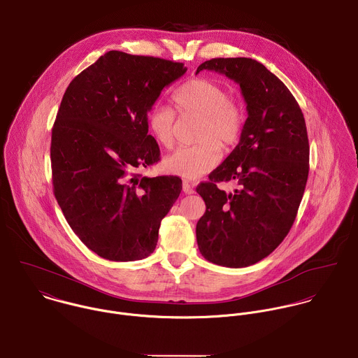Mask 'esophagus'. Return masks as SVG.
<instances>
[{
  "label": "esophagus",
  "instance_id": "1",
  "mask_svg": "<svg viewBox=\"0 0 358 358\" xmlns=\"http://www.w3.org/2000/svg\"><path fill=\"white\" fill-rule=\"evenodd\" d=\"M182 189H183V192H185L186 194H193V193H194L193 185H192V183H189L187 180H185V182H183V186H182Z\"/></svg>",
  "mask_w": 358,
  "mask_h": 358
}]
</instances>
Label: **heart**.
Wrapping results in <instances>:
<instances>
[{
    "instance_id": "1",
    "label": "heart",
    "mask_w": 358,
    "mask_h": 358,
    "mask_svg": "<svg viewBox=\"0 0 358 358\" xmlns=\"http://www.w3.org/2000/svg\"><path fill=\"white\" fill-rule=\"evenodd\" d=\"M180 117H200L193 145L180 147L164 159V168L185 179H197L213 171L222 157V149L232 148L244 127V113L224 86L204 78L185 82L172 96ZM147 127L154 140L169 150L175 144V113L155 104L147 113Z\"/></svg>"
}]
</instances>
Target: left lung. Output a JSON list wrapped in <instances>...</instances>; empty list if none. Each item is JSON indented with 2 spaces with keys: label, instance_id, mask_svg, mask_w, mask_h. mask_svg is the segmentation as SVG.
<instances>
[{
  "label": "left lung",
  "instance_id": "8db88e82",
  "mask_svg": "<svg viewBox=\"0 0 358 358\" xmlns=\"http://www.w3.org/2000/svg\"><path fill=\"white\" fill-rule=\"evenodd\" d=\"M204 69L238 83L248 117L235 150L196 189L207 207L197 244L210 262L243 268L269 255L296 220L310 169L307 127L289 89L255 59L213 58L196 73ZM229 180L241 189H217Z\"/></svg>",
  "mask_w": 358,
  "mask_h": 358
}]
</instances>
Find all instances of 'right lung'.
<instances>
[{"label": "right lung", "mask_w": 358, "mask_h": 358, "mask_svg": "<svg viewBox=\"0 0 358 358\" xmlns=\"http://www.w3.org/2000/svg\"><path fill=\"white\" fill-rule=\"evenodd\" d=\"M108 51L68 86L51 134L54 196L72 231L110 261H136L157 245L182 190L178 176H141L159 161L147 113L187 68Z\"/></svg>", "instance_id": "add662e5"}]
</instances>
